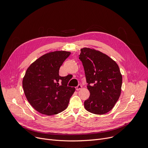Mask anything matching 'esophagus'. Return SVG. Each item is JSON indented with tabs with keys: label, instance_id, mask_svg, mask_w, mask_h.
<instances>
[{
	"label": "esophagus",
	"instance_id": "esophagus-1",
	"mask_svg": "<svg viewBox=\"0 0 148 148\" xmlns=\"http://www.w3.org/2000/svg\"><path fill=\"white\" fill-rule=\"evenodd\" d=\"M82 88V86L81 84H78V86H77V87H75V89H76V90H77V91H78L79 90H81Z\"/></svg>",
	"mask_w": 148,
	"mask_h": 148
}]
</instances>
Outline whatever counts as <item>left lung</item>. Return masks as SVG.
Returning <instances> with one entry per match:
<instances>
[{"mask_svg":"<svg viewBox=\"0 0 148 148\" xmlns=\"http://www.w3.org/2000/svg\"><path fill=\"white\" fill-rule=\"evenodd\" d=\"M79 59L84 66L89 98L85 109L96 114L110 112L122 91V75L117 63L105 53L89 48L81 49Z\"/></svg>","mask_w":148,"mask_h":148,"instance_id":"obj_1","label":"left lung"}]
</instances>
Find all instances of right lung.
<instances>
[{"mask_svg": "<svg viewBox=\"0 0 148 148\" xmlns=\"http://www.w3.org/2000/svg\"><path fill=\"white\" fill-rule=\"evenodd\" d=\"M71 52L57 51L45 53L26 70L22 86L30 104L40 113L57 114L68 107L75 89L67 86L69 79L59 75V70Z\"/></svg>", "mask_w": 148, "mask_h": 148, "instance_id": "obj_1", "label": "right lung"}]
</instances>
